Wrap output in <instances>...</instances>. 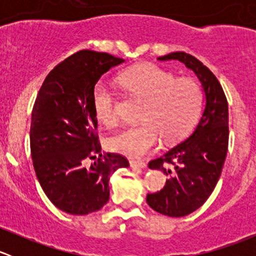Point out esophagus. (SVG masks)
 I'll list each match as a JSON object with an SVG mask.
<instances>
[{"label":"esophagus","mask_w":256,"mask_h":256,"mask_svg":"<svg viewBox=\"0 0 256 256\" xmlns=\"http://www.w3.org/2000/svg\"><path fill=\"white\" fill-rule=\"evenodd\" d=\"M130 166L131 168H144L146 164L142 161H135V160H132V161H130Z\"/></svg>","instance_id":"esophagus-1"}]
</instances>
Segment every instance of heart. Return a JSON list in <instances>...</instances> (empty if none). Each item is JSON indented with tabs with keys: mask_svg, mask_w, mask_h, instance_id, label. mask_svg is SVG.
<instances>
[{
	"mask_svg": "<svg viewBox=\"0 0 256 256\" xmlns=\"http://www.w3.org/2000/svg\"><path fill=\"white\" fill-rule=\"evenodd\" d=\"M120 82L144 104L140 114L142 124L124 128L109 140L110 148L118 154L142 157L157 146L161 136L166 142L183 138L200 115L202 89L194 79L176 78L156 64L144 63L124 72ZM92 108L105 125L118 124V96L109 84L95 85Z\"/></svg>",
	"mask_w": 256,
	"mask_h": 256,
	"instance_id": "1",
	"label": "heart"
}]
</instances>
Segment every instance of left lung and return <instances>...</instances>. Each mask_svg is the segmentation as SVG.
<instances>
[{
	"instance_id": "1",
	"label": "left lung",
	"mask_w": 256,
	"mask_h": 256,
	"mask_svg": "<svg viewBox=\"0 0 256 256\" xmlns=\"http://www.w3.org/2000/svg\"><path fill=\"white\" fill-rule=\"evenodd\" d=\"M180 60L193 70L206 94V108L188 138L150 161L148 167L171 174L160 192L147 194V204L168 216H184L204 204L216 188L228 152V102L220 82L196 56L174 52L158 60ZM174 166V172L166 170Z\"/></svg>"
}]
</instances>
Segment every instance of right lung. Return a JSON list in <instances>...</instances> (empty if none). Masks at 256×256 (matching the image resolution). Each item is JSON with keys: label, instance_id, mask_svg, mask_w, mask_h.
Returning <instances> with one entry per match:
<instances>
[{"label": "right lung", "instance_id": "obj_1", "mask_svg": "<svg viewBox=\"0 0 256 256\" xmlns=\"http://www.w3.org/2000/svg\"><path fill=\"white\" fill-rule=\"evenodd\" d=\"M109 53L79 50L54 66L32 110L30 142L36 174L52 203L85 216L109 200V176L128 161L102 154L92 90L100 76L122 63Z\"/></svg>", "mask_w": 256, "mask_h": 256}]
</instances>
